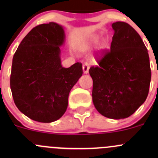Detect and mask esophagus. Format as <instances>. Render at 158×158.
<instances>
[{"instance_id":"34e87169","label":"esophagus","mask_w":158,"mask_h":158,"mask_svg":"<svg viewBox=\"0 0 158 158\" xmlns=\"http://www.w3.org/2000/svg\"><path fill=\"white\" fill-rule=\"evenodd\" d=\"M82 69H83V73L85 74H87L89 73V66L87 63H85L82 66Z\"/></svg>"}]
</instances>
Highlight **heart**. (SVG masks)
<instances>
[{"label":"heart","instance_id":"1","mask_svg":"<svg viewBox=\"0 0 158 158\" xmlns=\"http://www.w3.org/2000/svg\"><path fill=\"white\" fill-rule=\"evenodd\" d=\"M99 39V35H93V36H90L85 42H83L81 44L80 47H79V51L82 52V53H86V52H89L91 49L98 44ZM105 48H106V41L101 40L98 43V47H97V50H98V52H101L102 51L104 50Z\"/></svg>","mask_w":158,"mask_h":158}]
</instances>
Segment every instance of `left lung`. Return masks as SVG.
Returning a JSON list of instances; mask_svg holds the SVG:
<instances>
[{"label":"left lung","mask_w":158,"mask_h":158,"mask_svg":"<svg viewBox=\"0 0 158 158\" xmlns=\"http://www.w3.org/2000/svg\"><path fill=\"white\" fill-rule=\"evenodd\" d=\"M114 35L110 51L91 67L92 101L109 118L131 115L145 102L151 72L148 49L141 36L125 22L111 24Z\"/></svg>","instance_id":"8db88e82"}]
</instances>
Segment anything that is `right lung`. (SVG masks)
Returning <instances> with one entry per match:
<instances>
[{
	"instance_id": "1",
	"label": "right lung",
	"mask_w": 158,
	"mask_h": 158,
	"mask_svg": "<svg viewBox=\"0 0 158 158\" xmlns=\"http://www.w3.org/2000/svg\"><path fill=\"white\" fill-rule=\"evenodd\" d=\"M66 34L63 26L50 22L32 29L13 57L10 89L17 109L32 120L49 123L66 112L72 88L82 75L79 63L61 64Z\"/></svg>"
}]
</instances>
